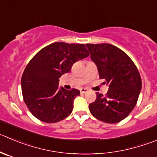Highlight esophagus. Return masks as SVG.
<instances>
[{"label": "esophagus", "mask_w": 157, "mask_h": 157, "mask_svg": "<svg viewBox=\"0 0 157 157\" xmlns=\"http://www.w3.org/2000/svg\"><path fill=\"white\" fill-rule=\"evenodd\" d=\"M88 92V89H86V88H82V89H80V92L82 94L86 93V92Z\"/></svg>", "instance_id": "obj_1"}]
</instances>
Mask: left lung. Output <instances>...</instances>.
<instances>
[{"mask_svg": "<svg viewBox=\"0 0 157 157\" xmlns=\"http://www.w3.org/2000/svg\"><path fill=\"white\" fill-rule=\"evenodd\" d=\"M91 59L96 65L99 78L109 86L106 95L96 93L89 105L92 116L106 123H116L132 112L142 88L140 73L123 51L110 44H86Z\"/></svg>", "mask_w": 157, "mask_h": 157, "instance_id": "1", "label": "left lung"}]
</instances>
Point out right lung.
<instances>
[{
  "label": "right lung",
  "instance_id": "obj_1",
  "mask_svg": "<svg viewBox=\"0 0 157 157\" xmlns=\"http://www.w3.org/2000/svg\"><path fill=\"white\" fill-rule=\"evenodd\" d=\"M89 55L83 44L55 42L40 50L28 64L21 77L24 101L32 115L48 123L68 117L79 90L59 88V78L73 64Z\"/></svg>",
  "mask_w": 157,
  "mask_h": 157
}]
</instances>
